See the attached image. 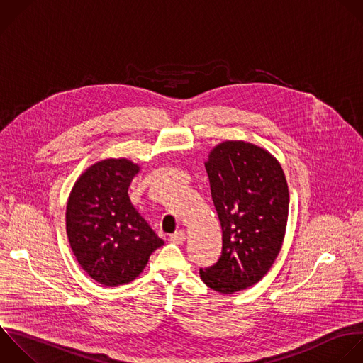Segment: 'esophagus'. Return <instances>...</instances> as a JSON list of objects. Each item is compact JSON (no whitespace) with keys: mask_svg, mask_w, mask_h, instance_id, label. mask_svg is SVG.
Returning <instances> with one entry per match:
<instances>
[{"mask_svg":"<svg viewBox=\"0 0 363 363\" xmlns=\"http://www.w3.org/2000/svg\"><path fill=\"white\" fill-rule=\"evenodd\" d=\"M184 240H186V233H184L183 230L176 231L174 234H172V235L169 237V241H172L173 244H183Z\"/></svg>","mask_w":363,"mask_h":363,"instance_id":"34e87169","label":"esophagus"}]
</instances>
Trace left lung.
<instances>
[{
    "instance_id": "8db88e82",
    "label": "left lung",
    "mask_w": 363,
    "mask_h": 363,
    "mask_svg": "<svg viewBox=\"0 0 363 363\" xmlns=\"http://www.w3.org/2000/svg\"><path fill=\"white\" fill-rule=\"evenodd\" d=\"M223 230L218 261L200 269L221 294L257 284L274 264L286 228L289 194L278 160L242 140L217 145L204 163Z\"/></svg>"
}]
</instances>
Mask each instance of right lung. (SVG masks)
Segmentation results:
<instances>
[{
	"label": "right lung",
	"mask_w": 363,
	"mask_h": 363,
	"mask_svg": "<svg viewBox=\"0 0 363 363\" xmlns=\"http://www.w3.org/2000/svg\"><path fill=\"white\" fill-rule=\"evenodd\" d=\"M140 167L105 159L85 170L67 204V234L79 265L96 282L133 281L164 241L132 206L128 190Z\"/></svg>",
	"instance_id": "add662e5"
}]
</instances>
